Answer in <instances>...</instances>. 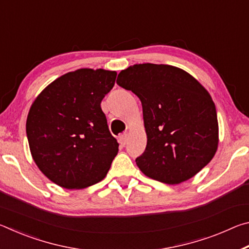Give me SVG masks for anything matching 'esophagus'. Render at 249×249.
Instances as JSON below:
<instances>
[{
  "instance_id": "1",
  "label": "esophagus",
  "mask_w": 249,
  "mask_h": 249,
  "mask_svg": "<svg viewBox=\"0 0 249 249\" xmlns=\"http://www.w3.org/2000/svg\"><path fill=\"white\" fill-rule=\"evenodd\" d=\"M120 142H121V145H123V146L126 145V142H127V134L123 133L120 135Z\"/></svg>"
}]
</instances>
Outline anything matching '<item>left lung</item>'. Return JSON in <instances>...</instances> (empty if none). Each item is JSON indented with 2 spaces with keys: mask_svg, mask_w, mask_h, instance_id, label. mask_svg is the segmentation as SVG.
Returning <instances> with one entry per match:
<instances>
[{
  "mask_svg": "<svg viewBox=\"0 0 249 249\" xmlns=\"http://www.w3.org/2000/svg\"><path fill=\"white\" fill-rule=\"evenodd\" d=\"M116 83L142 102L147 145L136 163L147 177L178 184L212 160L218 145L215 104L191 74L169 65L140 64L122 70Z\"/></svg>",
  "mask_w": 249,
  "mask_h": 249,
  "instance_id": "left-lung-1",
  "label": "left lung"
}]
</instances>
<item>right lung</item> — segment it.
Returning <instances> with one entry per match:
<instances>
[{
    "mask_svg": "<svg viewBox=\"0 0 249 249\" xmlns=\"http://www.w3.org/2000/svg\"><path fill=\"white\" fill-rule=\"evenodd\" d=\"M115 71L78 69L49 84L26 121L29 149L39 170L66 189L103 180L119 151L101 108L114 87Z\"/></svg>",
    "mask_w": 249,
    "mask_h": 249,
    "instance_id": "right-lung-1",
    "label": "right lung"
}]
</instances>
